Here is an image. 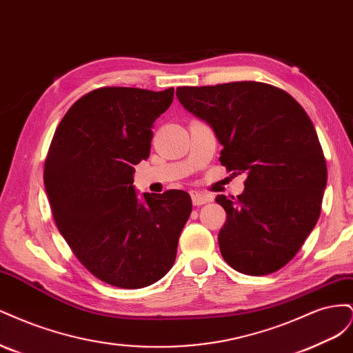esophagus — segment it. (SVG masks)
I'll return each mask as SVG.
<instances>
[{"label":"esophagus","instance_id":"esophagus-1","mask_svg":"<svg viewBox=\"0 0 353 353\" xmlns=\"http://www.w3.org/2000/svg\"><path fill=\"white\" fill-rule=\"evenodd\" d=\"M191 200H193L194 206H201V205H206V203L212 201L213 196L201 193V191H191Z\"/></svg>","mask_w":353,"mask_h":353}]
</instances>
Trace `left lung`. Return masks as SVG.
Masks as SVG:
<instances>
[{
	"instance_id": "1",
	"label": "left lung",
	"mask_w": 353,
	"mask_h": 353,
	"mask_svg": "<svg viewBox=\"0 0 353 353\" xmlns=\"http://www.w3.org/2000/svg\"><path fill=\"white\" fill-rule=\"evenodd\" d=\"M176 97L215 132L221 163L248 174L240 196L216 197L227 212L222 258L243 274L279 271L321 213L327 165L312 121L290 94L262 82L179 87Z\"/></svg>"
}]
</instances>
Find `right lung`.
<instances>
[{
	"label": "right lung",
	"instance_id": "add662e5",
	"mask_svg": "<svg viewBox=\"0 0 353 353\" xmlns=\"http://www.w3.org/2000/svg\"><path fill=\"white\" fill-rule=\"evenodd\" d=\"M174 88L108 87L83 95L63 117L46 160L44 185L60 234L92 275L141 288L172 268L191 213L181 190L144 193L134 166L150 156L153 123Z\"/></svg>",
	"mask_w": 353,
	"mask_h": 353
}]
</instances>
